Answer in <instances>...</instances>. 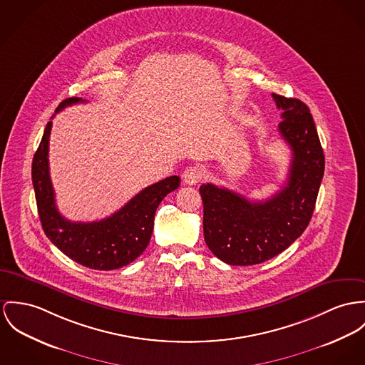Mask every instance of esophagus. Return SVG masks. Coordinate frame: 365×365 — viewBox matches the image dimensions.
<instances>
[{
	"mask_svg": "<svg viewBox=\"0 0 365 365\" xmlns=\"http://www.w3.org/2000/svg\"><path fill=\"white\" fill-rule=\"evenodd\" d=\"M183 182L186 183V185H190V186H193V185H197V183H200V180L202 179V169L200 168V167H189V168L186 169L185 172H183Z\"/></svg>",
	"mask_w": 365,
	"mask_h": 365,
	"instance_id": "34e87169",
	"label": "esophagus"
}]
</instances>
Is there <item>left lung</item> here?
<instances>
[{
  "label": "left lung",
  "instance_id": "obj_1",
  "mask_svg": "<svg viewBox=\"0 0 365 365\" xmlns=\"http://www.w3.org/2000/svg\"><path fill=\"white\" fill-rule=\"evenodd\" d=\"M282 111L279 133L292 150L286 185L265 201H250L212 183L201 185L208 249L229 265L261 264L286 250L309 226L325 157L309 107L272 94Z\"/></svg>",
  "mask_w": 365,
  "mask_h": 365
}]
</instances>
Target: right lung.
Here are the masks:
<instances>
[{
	"label": "right lung",
	"instance_id": "right-lung-1",
	"mask_svg": "<svg viewBox=\"0 0 365 365\" xmlns=\"http://www.w3.org/2000/svg\"><path fill=\"white\" fill-rule=\"evenodd\" d=\"M78 103H84V100L66 98L58 106L56 113ZM51 126L53 122L50 120L31 164V180L44 233L65 255L87 268L111 271L130 264L147 249L154 229L155 211L164 197L179 187L180 178L169 176L143 189L106 220L96 222L68 221L56 210L50 178L48 141Z\"/></svg>",
	"mask_w": 365,
	"mask_h": 365
}]
</instances>
